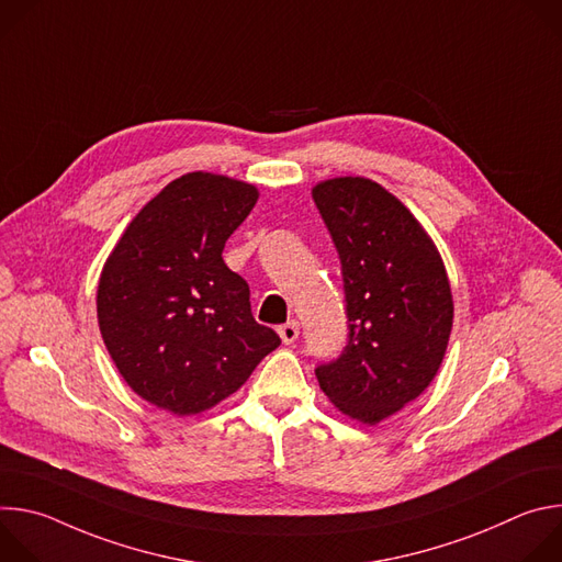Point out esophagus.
<instances>
[{
    "instance_id": "34e87169",
    "label": "esophagus",
    "mask_w": 562,
    "mask_h": 562,
    "mask_svg": "<svg viewBox=\"0 0 562 562\" xmlns=\"http://www.w3.org/2000/svg\"><path fill=\"white\" fill-rule=\"evenodd\" d=\"M278 334H280V338H282L284 345H291V342H295L297 336H300V325L295 323V319H291V323H286V325H282V327L278 329Z\"/></svg>"
}]
</instances>
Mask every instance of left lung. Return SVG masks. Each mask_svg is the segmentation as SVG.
Masks as SVG:
<instances>
[{
    "label": "left lung",
    "mask_w": 562,
    "mask_h": 562,
    "mask_svg": "<svg viewBox=\"0 0 562 562\" xmlns=\"http://www.w3.org/2000/svg\"><path fill=\"white\" fill-rule=\"evenodd\" d=\"M342 265L349 342L315 369L329 403L378 425L436 378L453 327V295L431 235L393 193L342 176L311 189Z\"/></svg>",
    "instance_id": "8db88e82"
}]
</instances>
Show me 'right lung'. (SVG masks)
Returning a JSON list of instances; mask_svg holds the SVG:
<instances>
[{"instance_id": "right-lung-1", "label": "right lung", "mask_w": 562, "mask_h": 562, "mask_svg": "<svg viewBox=\"0 0 562 562\" xmlns=\"http://www.w3.org/2000/svg\"><path fill=\"white\" fill-rule=\"evenodd\" d=\"M258 198L249 182L187 173L142 206L104 262V345L124 382L157 409L184 418L215 407L280 347L256 323L249 284L222 260Z\"/></svg>"}]
</instances>
